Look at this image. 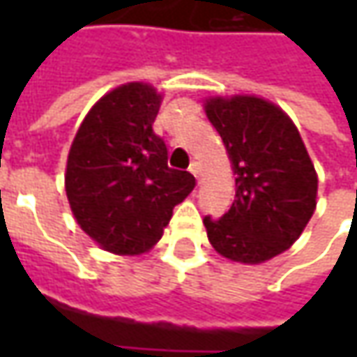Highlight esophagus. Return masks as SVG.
Masks as SVG:
<instances>
[{"mask_svg":"<svg viewBox=\"0 0 357 357\" xmlns=\"http://www.w3.org/2000/svg\"><path fill=\"white\" fill-rule=\"evenodd\" d=\"M190 172H192V174H195L197 178H200V174H202V169H200L199 162H192V165H190Z\"/></svg>","mask_w":357,"mask_h":357,"instance_id":"1","label":"esophagus"}]
</instances>
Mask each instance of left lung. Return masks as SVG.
<instances>
[{"mask_svg":"<svg viewBox=\"0 0 357 357\" xmlns=\"http://www.w3.org/2000/svg\"><path fill=\"white\" fill-rule=\"evenodd\" d=\"M204 113L222 137L236 197L220 220L204 218L230 262L262 264L288 250L316 211L318 174L294 121L256 95H213Z\"/></svg>","mask_w":357,"mask_h":357,"instance_id":"8db88e82","label":"left lung"}]
</instances>
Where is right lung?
Returning <instances> with one entry per match:
<instances>
[{"label": "right lung", "mask_w": 357, "mask_h": 357, "mask_svg": "<svg viewBox=\"0 0 357 357\" xmlns=\"http://www.w3.org/2000/svg\"><path fill=\"white\" fill-rule=\"evenodd\" d=\"M162 95L151 83L119 85L93 105L77 129L65 167V192L77 225L99 248L139 256L157 244L197 185L169 167L153 123Z\"/></svg>", "instance_id": "right-lung-1"}]
</instances>
